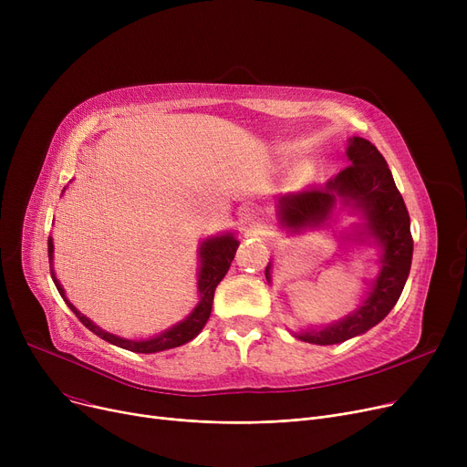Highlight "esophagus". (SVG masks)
<instances>
[{"label": "esophagus", "instance_id": "1", "mask_svg": "<svg viewBox=\"0 0 467 467\" xmlns=\"http://www.w3.org/2000/svg\"><path fill=\"white\" fill-rule=\"evenodd\" d=\"M242 223H244V227L250 229V231H259V229L263 227V223H265L263 212L257 210V208L244 210V213H242Z\"/></svg>", "mask_w": 467, "mask_h": 467}]
</instances>
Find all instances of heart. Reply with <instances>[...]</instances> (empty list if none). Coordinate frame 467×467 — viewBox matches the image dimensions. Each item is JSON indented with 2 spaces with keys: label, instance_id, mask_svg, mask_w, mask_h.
<instances>
[{
  "label": "heart",
  "instance_id": "obj_1",
  "mask_svg": "<svg viewBox=\"0 0 467 467\" xmlns=\"http://www.w3.org/2000/svg\"><path fill=\"white\" fill-rule=\"evenodd\" d=\"M305 176H306V171H305V170H303V168H301V170H299V171H297V178H299V180H303V178H305Z\"/></svg>",
  "mask_w": 467,
  "mask_h": 467
}]
</instances>
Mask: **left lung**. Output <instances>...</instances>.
I'll use <instances>...</instances> for the list:
<instances>
[{
    "label": "left lung",
    "mask_w": 467,
    "mask_h": 467,
    "mask_svg": "<svg viewBox=\"0 0 467 467\" xmlns=\"http://www.w3.org/2000/svg\"><path fill=\"white\" fill-rule=\"evenodd\" d=\"M347 157L350 166L324 187L284 194L276 204L278 223L291 233L322 227L337 204L348 206L363 215V225L356 227L354 238H371L380 246V271L361 306L335 324L296 335L322 347L345 342L382 322L401 296L412 261L409 212L384 157L371 141L358 136L350 138ZM265 276L271 282V263Z\"/></svg>",
    "instance_id": "1"
}]
</instances>
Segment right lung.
Segmentation results:
<instances>
[{"instance_id": "add662e5", "label": "right lung", "mask_w": 467, "mask_h": 467, "mask_svg": "<svg viewBox=\"0 0 467 467\" xmlns=\"http://www.w3.org/2000/svg\"><path fill=\"white\" fill-rule=\"evenodd\" d=\"M238 240L234 238L233 233H225L219 236H212L206 238L201 248H199V257H201V268H199V305L192 308V312L182 320L180 324L171 326L170 329L162 331L161 335H155L151 338L145 340H130V338H122L117 337L113 333H108L104 329L98 327L92 320H88L87 316H83L76 306H73L66 293L64 287L60 285V282L55 276V271L51 268V275L55 280V285L58 289V293L62 296V299L66 301V305L71 308V312L79 317V322L90 329L94 335H98L100 338L111 342V345L125 348L130 352H138V354H155V352H162V350H170L185 345V342L192 340L196 335L202 331V327L206 326L210 312H212V303H213V293L217 284L223 280V276L227 275L229 266L234 259L236 248H238ZM53 254H55V244L53 238H48V261L53 265Z\"/></svg>"}]
</instances>
